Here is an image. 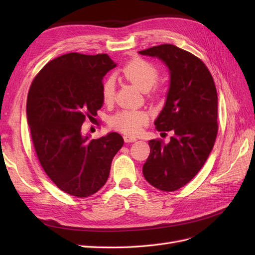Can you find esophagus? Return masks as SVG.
<instances>
[{"label":"esophagus","mask_w":255,"mask_h":255,"mask_svg":"<svg viewBox=\"0 0 255 255\" xmlns=\"http://www.w3.org/2000/svg\"><path fill=\"white\" fill-rule=\"evenodd\" d=\"M124 140H125V142H126V143L137 141L136 138L132 137V136H128V134H126V136H124Z\"/></svg>","instance_id":"1"}]
</instances>
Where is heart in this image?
Wrapping results in <instances>:
<instances>
[{
  "mask_svg": "<svg viewBox=\"0 0 255 255\" xmlns=\"http://www.w3.org/2000/svg\"><path fill=\"white\" fill-rule=\"evenodd\" d=\"M121 73L125 79L141 91L147 92L158 82L160 70L153 63L142 58H133L122 68ZM115 82L107 79L102 86V97L105 104H111L115 99ZM148 114L140 110H124L116 113L110 119V125L116 130L125 133H137L147 124Z\"/></svg>",
  "mask_w": 255,
  "mask_h": 255,
  "instance_id": "b5f03b06",
  "label": "heart"
}]
</instances>
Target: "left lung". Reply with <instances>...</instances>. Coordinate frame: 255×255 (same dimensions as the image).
Listing matches in <instances>:
<instances>
[{
	"instance_id": "left-lung-1",
	"label": "left lung",
	"mask_w": 255,
	"mask_h": 255,
	"mask_svg": "<svg viewBox=\"0 0 255 255\" xmlns=\"http://www.w3.org/2000/svg\"><path fill=\"white\" fill-rule=\"evenodd\" d=\"M156 57L170 70L166 102L154 125L174 132L169 143L150 140L143 164L145 180L163 192H174L197 174L208 159L218 132L217 90L208 68L193 53L164 44L139 51Z\"/></svg>"
}]
</instances>
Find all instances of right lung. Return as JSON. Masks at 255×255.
Segmentation results:
<instances>
[{
  "label": "right lung",
  "instance_id": "add662e5",
  "mask_svg": "<svg viewBox=\"0 0 255 255\" xmlns=\"http://www.w3.org/2000/svg\"><path fill=\"white\" fill-rule=\"evenodd\" d=\"M116 67L106 53L70 52L48 62L27 96V121L40 165L64 193L88 197L104 186L123 147L117 132L91 139L82 125L103 106V77Z\"/></svg>",
  "mask_w": 255,
  "mask_h": 255
}]
</instances>
